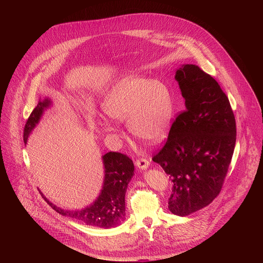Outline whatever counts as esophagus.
Instances as JSON below:
<instances>
[{
	"instance_id": "esophagus-1",
	"label": "esophagus",
	"mask_w": 263,
	"mask_h": 263,
	"mask_svg": "<svg viewBox=\"0 0 263 263\" xmlns=\"http://www.w3.org/2000/svg\"><path fill=\"white\" fill-rule=\"evenodd\" d=\"M135 165H136L139 170L144 171V170L148 168L149 162H148L145 158H140V159H137V160L135 161Z\"/></svg>"
}]
</instances>
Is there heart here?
<instances>
[{"label": "heart", "mask_w": 263, "mask_h": 263, "mask_svg": "<svg viewBox=\"0 0 263 263\" xmlns=\"http://www.w3.org/2000/svg\"><path fill=\"white\" fill-rule=\"evenodd\" d=\"M106 115L119 122H128L137 138L158 143L170 132L174 119V98L168 86L158 80L130 74L112 87L103 102ZM99 124L103 131L115 134L107 120Z\"/></svg>", "instance_id": "b5f03b06"}]
</instances>
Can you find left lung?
<instances>
[{
	"label": "left lung",
	"instance_id": "left-lung-1",
	"mask_svg": "<svg viewBox=\"0 0 263 263\" xmlns=\"http://www.w3.org/2000/svg\"><path fill=\"white\" fill-rule=\"evenodd\" d=\"M185 110L173 123L166 143L153 157L170 176L168 209L186 216L219 194L236 141L230 102L218 83L195 64L176 70Z\"/></svg>",
	"mask_w": 263,
	"mask_h": 263
}]
</instances>
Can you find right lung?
Returning a JSON list of instances; mask_svg holds the SVG:
<instances>
[{
	"label": "right lung",
	"instance_id": "1",
	"mask_svg": "<svg viewBox=\"0 0 263 263\" xmlns=\"http://www.w3.org/2000/svg\"><path fill=\"white\" fill-rule=\"evenodd\" d=\"M51 106L52 101L49 98L39 101L25 126V143H27L36 125H39L45 110ZM102 160L105 173L103 186L99 197L89 206L82 209H64L50 202L41 192L42 196L59 214L85 223L87 226L104 229L120 226L125 220V195L128 184L134 175V164L128 156L117 152L106 153L102 156Z\"/></svg>",
	"mask_w": 263,
	"mask_h": 263
}]
</instances>
